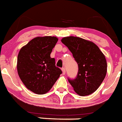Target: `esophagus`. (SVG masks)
<instances>
[{
    "label": "esophagus",
    "instance_id": "obj_1",
    "mask_svg": "<svg viewBox=\"0 0 122 122\" xmlns=\"http://www.w3.org/2000/svg\"><path fill=\"white\" fill-rule=\"evenodd\" d=\"M62 71H63V74H65V73H66V69L64 68V67H63L62 68Z\"/></svg>",
    "mask_w": 122,
    "mask_h": 122
}]
</instances>
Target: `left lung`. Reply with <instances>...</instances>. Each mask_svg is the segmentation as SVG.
I'll use <instances>...</instances> for the list:
<instances>
[{
    "label": "left lung",
    "mask_w": 122,
    "mask_h": 122,
    "mask_svg": "<svg viewBox=\"0 0 122 122\" xmlns=\"http://www.w3.org/2000/svg\"><path fill=\"white\" fill-rule=\"evenodd\" d=\"M72 53L78 64V72L74 79L68 81L81 96L92 94L105 78L107 64L104 55L96 44L79 37L67 36L61 40Z\"/></svg>",
    "instance_id": "8db88e82"
}]
</instances>
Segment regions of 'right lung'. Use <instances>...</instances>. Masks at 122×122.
<instances>
[{"label":"right lung","mask_w":122,"mask_h":122,"mask_svg":"<svg viewBox=\"0 0 122 122\" xmlns=\"http://www.w3.org/2000/svg\"><path fill=\"white\" fill-rule=\"evenodd\" d=\"M58 39L36 37L20 49L17 57L18 76L26 87L36 94L48 92L62 74L50 57Z\"/></svg>","instance_id":"1"}]
</instances>
